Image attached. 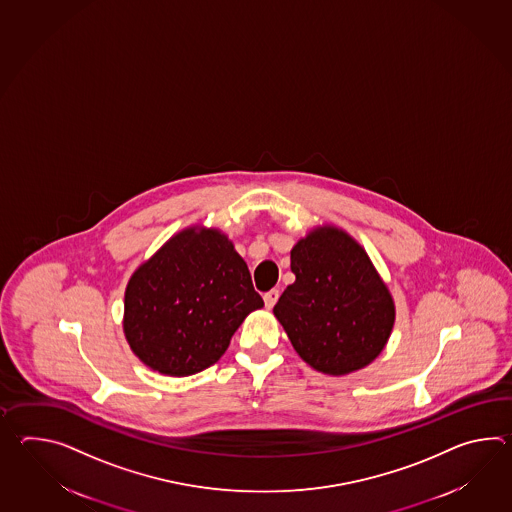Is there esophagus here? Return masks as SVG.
I'll list each match as a JSON object with an SVG mask.
<instances>
[{
  "mask_svg": "<svg viewBox=\"0 0 512 512\" xmlns=\"http://www.w3.org/2000/svg\"><path fill=\"white\" fill-rule=\"evenodd\" d=\"M279 296H281V292H279L277 288H273L270 292H266V294H264V305H266V308H273V305L277 303Z\"/></svg>",
  "mask_w": 512,
  "mask_h": 512,
  "instance_id": "1",
  "label": "esophagus"
}]
</instances>
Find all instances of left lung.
Returning a JSON list of instances; mask_svg holds the SVG:
<instances>
[{"mask_svg":"<svg viewBox=\"0 0 512 512\" xmlns=\"http://www.w3.org/2000/svg\"><path fill=\"white\" fill-rule=\"evenodd\" d=\"M296 283L273 307L297 354L325 375H347L382 353L395 305L364 248L341 229L312 231L290 253Z\"/></svg>","mask_w":512,"mask_h":512,"instance_id":"left-lung-1","label":"left lung"}]
</instances>
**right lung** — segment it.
<instances>
[{"mask_svg": "<svg viewBox=\"0 0 512 512\" xmlns=\"http://www.w3.org/2000/svg\"><path fill=\"white\" fill-rule=\"evenodd\" d=\"M262 305L226 235L185 229L126 286V340L161 375H194L226 353L240 323Z\"/></svg>", "mask_w": 512, "mask_h": 512, "instance_id": "right-lung-1", "label": "right lung"}]
</instances>
